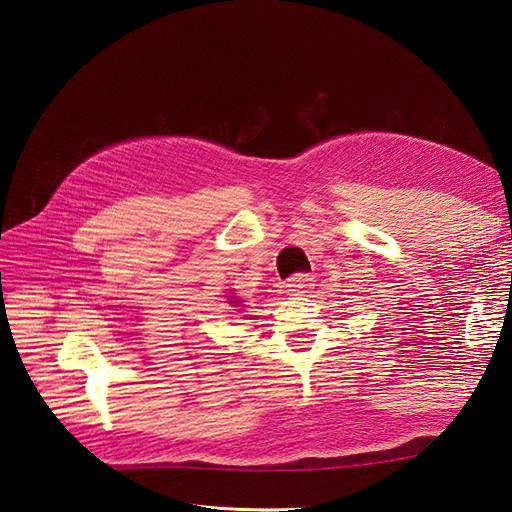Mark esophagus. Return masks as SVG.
Segmentation results:
<instances>
[{"mask_svg":"<svg viewBox=\"0 0 512 512\" xmlns=\"http://www.w3.org/2000/svg\"><path fill=\"white\" fill-rule=\"evenodd\" d=\"M312 282L314 277L309 273H297L288 277V282H284V288L288 294H292V297H299V294L307 292V288H312Z\"/></svg>","mask_w":512,"mask_h":512,"instance_id":"esophagus-1","label":"esophagus"}]
</instances>
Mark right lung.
Listing matches in <instances>:
<instances>
[{
    "label": "right lung",
    "mask_w": 512,
    "mask_h": 512,
    "mask_svg": "<svg viewBox=\"0 0 512 512\" xmlns=\"http://www.w3.org/2000/svg\"><path fill=\"white\" fill-rule=\"evenodd\" d=\"M230 303H235V301H230ZM239 305H241V303H239Z\"/></svg>",
    "instance_id": "right-lung-1"
}]
</instances>
